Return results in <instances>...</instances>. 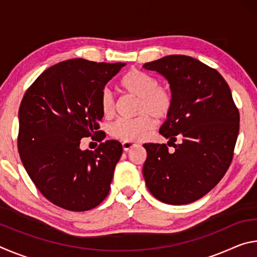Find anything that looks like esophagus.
Listing matches in <instances>:
<instances>
[{"label":"esophagus","instance_id":"1","mask_svg":"<svg viewBox=\"0 0 257 257\" xmlns=\"http://www.w3.org/2000/svg\"><path fill=\"white\" fill-rule=\"evenodd\" d=\"M135 146H137V144H135V143H130V142L122 143V149L124 152H128L129 150H132Z\"/></svg>","mask_w":257,"mask_h":257}]
</instances>
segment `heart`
I'll use <instances>...</instances> for the list:
<instances>
[{"mask_svg":"<svg viewBox=\"0 0 257 257\" xmlns=\"http://www.w3.org/2000/svg\"><path fill=\"white\" fill-rule=\"evenodd\" d=\"M123 92L138 98V118L133 120H118L112 124L111 135L122 142L143 141L154 128L156 119H163L170 113L173 104L171 90L167 86L158 84L153 76L143 71H128L120 81ZM102 113L110 116L114 112V98L110 89H104L99 98Z\"/></svg>","mask_w":257,"mask_h":257,"instance_id":"obj_1","label":"heart"}]
</instances>
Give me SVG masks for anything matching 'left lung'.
Listing matches in <instances>:
<instances>
[{"mask_svg": "<svg viewBox=\"0 0 257 257\" xmlns=\"http://www.w3.org/2000/svg\"><path fill=\"white\" fill-rule=\"evenodd\" d=\"M170 84L173 104L160 134L183 142L144 144L143 175L151 194L170 205L197 201L214 188L231 163L239 112L227 81L215 69L187 55H168L144 66Z\"/></svg>", "mask_w": 257, "mask_h": 257, "instance_id": "left-lung-1", "label": "left lung"}]
</instances>
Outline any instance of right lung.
Instances as JSON below:
<instances>
[{
    "label": "right lung",
    "instance_id": "right-lung-1",
    "mask_svg": "<svg viewBox=\"0 0 257 257\" xmlns=\"http://www.w3.org/2000/svg\"><path fill=\"white\" fill-rule=\"evenodd\" d=\"M124 66L67 60L46 69L25 93L19 108L20 159L35 186L55 205L88 211L110 191L122 145L106 141L95 151H82L80 141L99 133L101 94Z\"/></svg>",
    "mask_w": 257,
    "mask_h": 257
}]
</instances>
